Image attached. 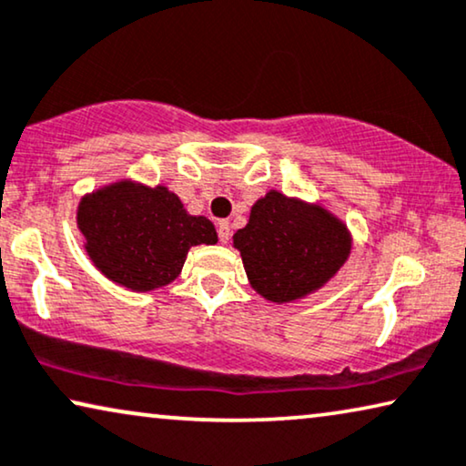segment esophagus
<instances>
[{
  "label": "esophagus",
  "instance_id": "1",
  "mask_svg": "<svg viewBox=\"0 0 466 466\" xmlns=\"http://www.w3.org/2000/svg\"><path fill=\"white\" fill-rule=\"evenodd\" d=\"M218 239L222 244H227L231 239V227H228L227 220H218Z\"/></svg>",
  "mask_w": 466,
  "mask_h": 466
}]
</instances>
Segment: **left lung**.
<instances>
[{
	"mask_svg": "<svg viewBox=\"0 0 466 466\" xmlns=\"http://www.w3.org/2000/svg\"><path fill=\"white\" fill-rule=\"evenodd\" d=\"M248 279L271 302H289L321 288L350 252L347 227L321 206L271 191L233 235Z\"/></svg>",
	"mask_w": 466,
	"mask_h": 466,
	"instance_id": "obj_1",
	"label": "left lung"
}]
</instances>
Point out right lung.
Masks as SVG:
<instances>
[{
    "mask_svg": "<svg viewBox=\"0 0 466 466\" xmlns=\"http://www.w3.org/2000/svg\"><path fill=\"white\" fill-rule=\"evenodd\" d=\"M77 225L98 271L138 292L177 279L191 246L218 241L212 222L187 214L166 187L127 180L84 198Z\"/></svg>",
    "mask_w": 466,
    "mask_h": 466,
    "instance_id": "obj_1",
    "label": "right lung"
}]
</instances>
